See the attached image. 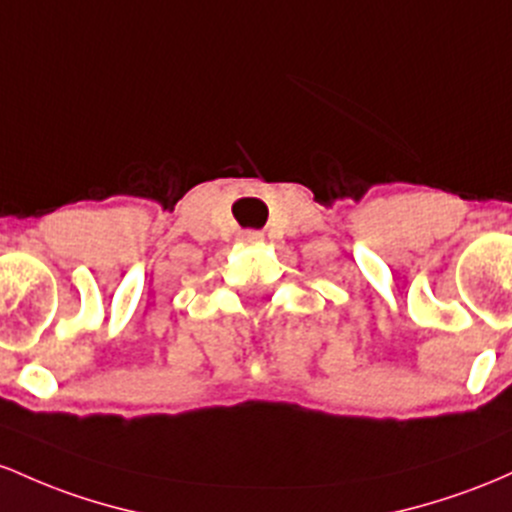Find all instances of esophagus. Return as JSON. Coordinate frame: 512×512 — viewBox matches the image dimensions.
<instances>
[{
    "label": "esophagus",
    "mask_w": 512,
    "mask_h": 512,
    "mask_svg": "<svg viewBox=\"0 0 512 512\" xmlns=\"http://www.w3.org/2000/svg\"><path fill=\"white\" fill-rule=\"evenodd\" d=\"M246 239H258V234L256 232H249V234H244Z\"/></svg>",
    "instance_id": "obj_1"
}]
</instances>
